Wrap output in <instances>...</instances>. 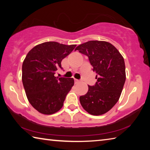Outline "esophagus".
Segmentation results:
<instances>
[{
	"mask_svg": "<svg viewBox=\"0 0 150 150\" xmlns=\"http://www.w3.org/2000/svg\"><path fill=\"white\" fill-rule=\"evenodd\" d=\"M74 81H75V84H77V83H79V81L77 80V79H74Z\"/></svg>",
	"mask_w": 150,
	"mask_h": 150,
	"instance_id": "esophagus-1",
	"label": "esophagus"
}]
</instances>
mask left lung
Here are the masks:
<instances>
[{
  "label": "left lung",
  "mask_w": 150,
  "mask_h": 150,
  "mask_svg": "<svg viewBox=\"0 0 150 150\" xmlns=\"http://www.w3.org/2000/svg\"><path fill=\"white\" fill-rule=\"evenodd\" d=\"M75 50L88 57L97 79L79 97L81 105L91 115H103L116 105L122 91L126 81L124 58L113 45L105 41H88Z\"/></svg>",
  "instance_id": "8db88e82"
}]
</instances>
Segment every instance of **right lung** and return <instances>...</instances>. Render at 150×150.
<instances>
[{
    "label": "right lung",
    "instance_id": "obj_1",
    "mask_svg": "<svg viewBox=\"0 0 150 150\" xmlns=\"http://www.w3.org/2000/svg\"><path fill=\"white\" fill-rule=\"evenodd\" d=\"M75 47L47 42L28 53L22 64V83L28 101L39 112L52 115L62 108L74 79L54 75L58 69H63L62 59Z\"/></svg>",
    "mask_w": 150,
    "mask_h": 150
}]
</instances>
